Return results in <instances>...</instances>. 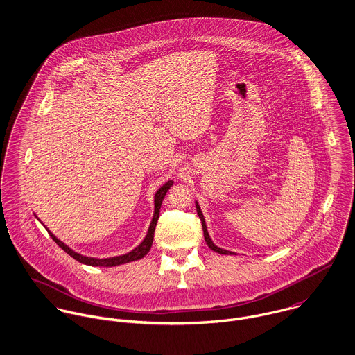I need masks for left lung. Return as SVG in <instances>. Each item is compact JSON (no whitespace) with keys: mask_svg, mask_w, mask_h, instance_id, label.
Returning <instances> with one entry per match:
<instances>
[{"mask_svg":"<svg viewBox=\"0 0 355 355\" xmlns=\"http://www.w3.org/2000/svg\"><path fill=\"white\" fill-rule=\"evenodd\" d=\"M196 205H197V213H198V216H200V218H201V223H202L203 236H205V242H206V245L209 246V249H211V250H213V252H216V253L235 254L232 253V252H228V250H224V249H220V248H217V246H216V245L211 242V239H210V236H209V232H207V228H206V223H205V218H203L201 207H200L198 202H196Z\"/></svg>","mask_w":355,"mask_h":355,"instance_id":"obj_1","label":"left lung"}]
</instances>
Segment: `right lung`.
Returning a JSON list of instances; mask_svg holds the SVG:
<instances>
[{"mask_svg": "<svg viewBox=\"0 0 355 355\" xmlns=\"http://www.w3.org/2000/svg\"><path fill=\"white\" fill-rule=\"evenodd\" d=\"M173 182L172 180H168L165 184H162L155 196H154V214H153L152 223H150V227L148 230V234L145 236V239L142 241V243L139 246H137L134 250H131L130 253L123 254V255H116V257H109V258H93V257H86V255H82V254L76 253L73 252L71 248H68L64 242H61L60 239H57L51 231L48 230L49 235H51V239L65 252L67 254H69L72 258H75L76 261L85 263V265H90V266H117V265H121V263H127V262H132V261H137V259H141L144 258L146 254L149 253V250L152 249L153 239H154V230H155V225H157V221H158V216H159V207H161V203L162 200L165 197V194L168 193V190L172 187ZM37 217V216H35ZM38 218V217H37ZM40 220V218H38Z\"/></svg>", "mask_w": 355, "mask_h": 355, "instance_id": "1", "label": "right lung"}]
</instances>
